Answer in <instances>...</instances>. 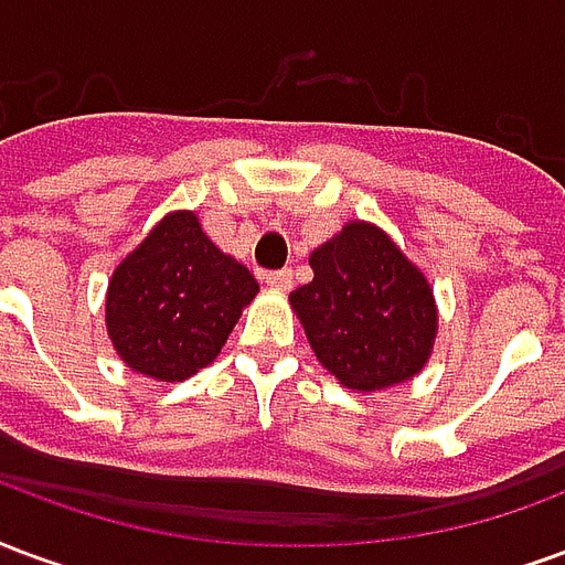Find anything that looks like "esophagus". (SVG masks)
I'll return each mask as SVG.
<instances>
[{
  "instance_id": "1",
  "label": "esophagus",
  "mask_w": 565,
  "mask_h": 565,
  "mask_svg": "<svg viewBox=\"0 0 565 565\" xmlns=\"http://www.w3.org/2000/svg\"><path fill=\"white\" fill-rule=\"evenodd\" d=\"M265 282L270 288H277V291H288L291 282H295V277H291L288 267H282V270H270V274H265Z\"/></svg>"
}]
</instances>
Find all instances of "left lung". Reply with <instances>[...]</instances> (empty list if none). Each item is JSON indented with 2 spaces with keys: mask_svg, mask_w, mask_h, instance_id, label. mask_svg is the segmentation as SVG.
<instances>
[{
  "mask_svg": "<svg viewBox=\"0 0 565 565\" xmlns=\"http://www.w3.org/2000/svg\"><path fill=\"white\" fill-rule=\"evenodd\" d=\"M312 282L288 300L312 352L345 388L382 391L422 373L436 340L434 288L370 222H349L310 255Z\"/></svg>",
  "mask_w": 565,
  "mask_h": 565,
  "instance_id": "8db88e82",
  "label": "left lung"
}]
</instances>
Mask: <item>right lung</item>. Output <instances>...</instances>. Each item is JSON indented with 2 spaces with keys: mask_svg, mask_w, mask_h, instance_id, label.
<instances>
[{
  "mask_svg": "<svg viewBox=\"0 0 565 565\" xmlns=\"http://www.w3.org/2000/svg\"><path fill=\"white\" fill-rule=\"evenodd\" d=\"M255 295L253 274L201 232L192 210H177L114 270L108 337L135 373L183 382L220 355Z\"/></svg>",
  "mask_w": 565,
  "mask_h": 565,
  "instance_id": "add662e5",
  "label": "right lung"
}]
</instances>
